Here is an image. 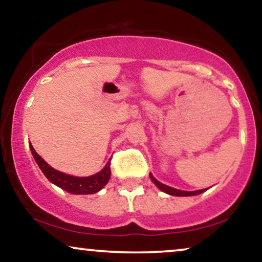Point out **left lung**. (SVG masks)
<instances>
[{
    "mask_svg": "<svg viewBox=\"0 0 262 262\" xmlns=\"http://www.w3.org/2000/svg\"><path fill=\"white\" fill-rule=\"evenodd\" d=\"M150 179L152 182H154V184L158 186L159 189L162 190L164 192L169 193V195H173V196H192V195H199V193L205 191V189L198 190V191H183V190L171 188V186H167V185L162 184V183H160L159 181H156L154 177H152V174H150Z\"/></svg>",
    "mask_w": 262,
    "mask_h": 262,
    "instance_id": "left-lung-1",
    "label": "left lung"
}]
</instances>
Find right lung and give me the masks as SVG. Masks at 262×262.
I'll return each instance as SVG.
<instances>
[{"label": "right lung", "mask_w": 262, "mask_h": 262, "mask_svg": "<svg viewBox=\"0 0 262 262\" xmlns=\"http://www.w3.org/2000/svg\"><path fill=\"white\" fill-rule=\"evenodd\" d=\"M33 158L42 169L44 176L49 179L54 184L60 186L61 189L66 190L71 193H77V195H86V193H95L103 188L111 178V160L107 162L106 167L101 172L90 177H73L70 174H64L62 172L56 171L47 164L40 156L37 154L32 145H30Z\"/></svg>", "instance_id": "add662e5"}]
</instances>
